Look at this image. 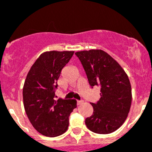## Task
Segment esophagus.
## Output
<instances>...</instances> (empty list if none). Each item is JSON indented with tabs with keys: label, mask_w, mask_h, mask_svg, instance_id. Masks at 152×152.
Wrapping results in <instances>:
<instances>
[{
	"label": "esophagus",
	"mask_w": 152,
	"mask_h": 152,
	"mask_svg": "<svg viewBox=\"0 0 152 152\" xmlns=\"http://www.w3.org/2000/svg\"><path fill=\"white\" fill-rule=\"evenodd\" d=\"M83 103H84V100H78L77 101V105H81Z\"/></svg>",
	"instance_id": "34e87169"
}]
</instances>
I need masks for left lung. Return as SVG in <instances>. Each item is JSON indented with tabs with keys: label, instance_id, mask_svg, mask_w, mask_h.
<instances>
[{
	"label": "left lung",
	"instance_id": "8db88e82",
	"mask_svg": "<svg viewBox=\"0 0 152 152\" xmlns=\"http://www.w3.org/2000/svg\"><path fill=\"white\" fill-rule=\"evenodd\" d=\"M82 64L91 87H100V99L91 103L94 113L85 119L91 131L112 133L124 123L132 103L129 79L120 64L100 49L75 52Z\"/></svg>",
	"mask_w": 152,
	"mask_h": 152
}]
</instances>
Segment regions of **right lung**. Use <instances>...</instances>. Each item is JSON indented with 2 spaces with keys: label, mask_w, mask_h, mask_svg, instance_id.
Wrapping results in <instances>:
<instances>
[{
  "label": "right lung",
  "mask_w": 152,
  "mask_h": 152,
  "mask_svg": "<svg viewBox=\"0 0 152 152\" xmlns=\"http://www.w3.org/2000/svg\"><path fill=\"white\" fill-rule=\"evenodd\" d=\"M74 51H49L42 53L26 75L23 88V105L35 129L45 136L64 133L69 116L77 107L75 100L55 99L61 69L74 55Z\"/></svg>",
  "instance_id": "add662e5"
}]
</instances>
